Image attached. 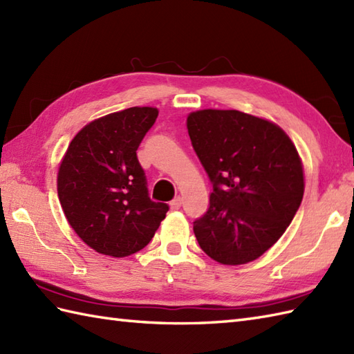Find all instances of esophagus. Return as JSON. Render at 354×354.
Masks as SVG:
<instances>
[{"instance_id":"1","label":"esophagus","mask_w":354,"mask_h":354,"mask_svg":"<svg viewBox=\"0 0 354 354\" xmlns=\"http://www.w3.org/2000/svg\"><path fill=\"white\" fill-rule=\"evenodd\" d=\"M181 205H183V199L179 198V196L170 202V208L171 209H179V208H181Z\"/></svg>"}]
</instances>
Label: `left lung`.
<instances>
[{"mask_svg":"<svg viewBox=\"0 0 354 354\" xmlns=\"http://www.w3.org/2000/svg\"><path fill=\"white\" fill-rule=\"evenodd\" d=\"M187 129L213 184L208 209L193 222L201 250L228 266L257 260L301 205L295 145L280 126L236 109L192 112Z\"/></svg>","mask_w":354,"mask_h":354,"instance_id":"8db88e82","label":"left lung"}]
</instances>
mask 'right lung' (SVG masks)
<instances>
[{
	"instance_id": "1",
	"label": "right lung",
	"mask_w": 354,
	"mask_h": 354,
	"mask_svg": "<svg viewBox=\"0 0 354 354\" xmlns=\"http://www.w3.org/2000/svg\"><path fill=\"white\" fill-rule=\"evenodd\" d=\"M158 109L133 106L97 118L70 142L57 173L66 221L94 251L126 257L142 250L169 205L149 198L137 149Z\"/></svg>"
}]
</instances>
